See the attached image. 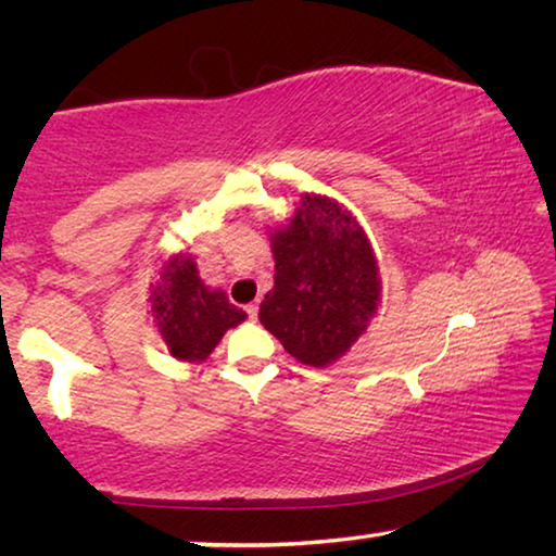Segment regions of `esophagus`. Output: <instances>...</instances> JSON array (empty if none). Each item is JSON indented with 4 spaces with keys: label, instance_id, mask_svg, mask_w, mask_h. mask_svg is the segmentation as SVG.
<instances>
[{
    "label": "esophagus",
    "instance_id": "34e87169",
    "mask_svg": "<svg viewBox=\"0 0 556 556\" xmlns=\"http://www.w3.org/2000/svg\"><path fill=\"white\" fill-rule=\"evenodd\" d=\"M257 312H260V306H257V304H248V306H244V314H248L250 321H255V318H257Z\"/></svg>",
    "mask_w": 556,
    "mask_h": 556
}]
</instances>
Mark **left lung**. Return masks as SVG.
Here are the masks:
<instances>
[{"mask_svg":"<svg viewBox=\"0 0 556 556\" xmlns=\"http://www.w3.org/2000/svg\"><path fill=\"white\" fill-rule=\"evenodd\" d=\"M269 240L275 287L260 304V321L299 363L326 368L378 314L382 279L372 244L351 211L318 193L301 195Z\"/></svg>","mask_w":556,"mask_h":556,"instance_id":"8db88e82","label":"left lung"}]
</instances>
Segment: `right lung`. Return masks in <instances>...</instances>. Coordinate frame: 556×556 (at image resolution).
Masks as SVG:
<instances>
[{
	"mask_svg": "<svg viewBox=\"0 0 556 556\" xmlns=\"http://www.w3.org/2000/svg\"><path fill=\"white\" fill-rule=\"evenodd\" d=\"M149 301L168 353L184 363L205 361L225 331L248 318L223 289L203 285L193 257L186 252L164 262Z\"/></svg>",
	"mask_w": 556,
	"mask_h": 556,
	"instance_id": "add662e5",
	"label": "right lung"
}]
</instances>
